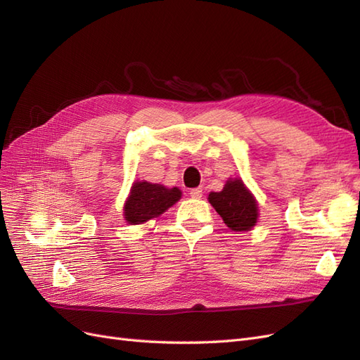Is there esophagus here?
I'll use <instances>...</instances> for the list:
<instances>
[{
	"instance_id": "34e87169",
	"label": "esophagus",
	"mask_w": 360,
	"mask_h": 360,
	"mask_svg": "<svg viewBox=\"0 0 360 360\" xmlns=\"http://www.w3.org/2000/svg\"><path fill=\"white\" fill-rule=\"evenodd\" d=\"M191 197H192V198H201V197H202V188L191 189Z\"/></svg>"
}]
</instances>
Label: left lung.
I'll list each match as a JSON object with an SVG mask.
<instances>
[{
  "instance_id": "1",
  "label": "left lung",
  "mask_w": 360,
  "mask_h": 360,
  "mask_svg": "<svg viewBox=\"0 0 360 360\" xmlns=\"http://www.w3.org/2000/svg\"><path fill=\"white\" fill-rule=\"evenodd\" d=\"M209 202L233 231H250L258 222V202L240 177L228 179L221 192H210Z\"/></svg>"
}]
</instances>
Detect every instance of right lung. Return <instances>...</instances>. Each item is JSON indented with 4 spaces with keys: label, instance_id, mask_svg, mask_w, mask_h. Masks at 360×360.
<instances>
[{
    "label": "right lung",
    "instance_id": "1",
    "mask_svg": "<svg viewBox=\"0 0 360 360\" xmlns=\"http://www.w3.org/2000/svg\"><path fill=\"white\" fill-rule=\"evenodd\" d=\"M181 198L179 188H167L146 180L134 181L123 207L124 221L130 225L146 224L165 213Z\"/></svg>",
    "mask_w": 360,
    "mask_h": 360
}]
</instances>
